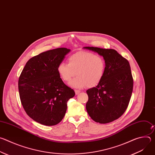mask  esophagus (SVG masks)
<instances>
[{
    "label": "esophagus",
    "mask_w": 155,
    "mask_h": 155,
    "mask_svg": "<svg viewBox=\"0 0 155 155\" xmlns=\"http://www.w3.org/2000/svg\"><path fill=\"white\" fill-rule=\"evenodd\" d=\"M80 91H79V90H75V94L76 95H78V94H79L80 93Z\"/></svg>",
    "instance_id": "obj_1"
}]
</instances>
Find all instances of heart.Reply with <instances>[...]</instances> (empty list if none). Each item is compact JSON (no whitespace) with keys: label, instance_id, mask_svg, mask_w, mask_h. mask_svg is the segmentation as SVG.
<instances>
[{"label":"heart","instance_id":"obj_1","mask_svg":"<svg viewBox=\"0 0 155 155\" xmlns=\"http://www.w3.org/2000/svg\"><path fill=\"white\" fill-rule=\"evenodd\" d=\"M68 64L59 63L57 72L61 79L69 82L75 75L69 85L74 88H83L86 86L94 87L102 80L106 65L103 58L87 51H78L69 56Z\"/></svg>","mask_w":155,"mask_h":155}]
</instances>
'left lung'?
<instances>
[{"mask_svg": "<svg viewBox=\"0 0 155 155\" xmlns=\"http://www.w3.org/2000/svg\"><path fill=\"white\" fill-rule=\"evenodd\" d=\"M104 58L106 68L101 82L87 90V112L93 120L105 124L119 118L126 111L133 89L130 65L127 60L113 49L83 47Z\"/></svg>", "mask_w": 155, "mask_h": 155, "instance_id": "1", "label": "left lung"}]
</instances>
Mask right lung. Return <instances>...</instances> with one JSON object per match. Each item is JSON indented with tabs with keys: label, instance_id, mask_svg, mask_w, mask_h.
Masks as SVG:
<instances>
[{
	"label": "right lung",
	"instance_id": "add662e5",
	"mask_svg": "<svg viewBox=\"0 0 155 155\" xmlns=\"http://www.w3.org/2000/svg\"><path fill=\"white\" fill-rule=\"evenodd\" d=\"M70 51V49L58 48L34 56L26 62L19 78L21 104L28 115L41 124L54 126L61 122L68 101L75 96L56 69Z\"/></svg>",
	"mask_w": 155,
	"mask_h": 155
}]
</instances>
